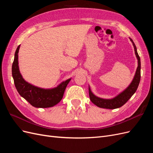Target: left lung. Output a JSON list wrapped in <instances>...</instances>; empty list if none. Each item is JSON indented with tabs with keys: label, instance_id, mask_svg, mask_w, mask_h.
<instances>
[{
	"label": "left lung",
	"instance_id": "8db88e82",
	"mask_svg": "<svg viewBox=\"0 0 153 153\" xmlns=\"http://www.w3.org/2000/svg\"><path fill=\"white\" fill-rule=\"evenodd\" d=\"M130 40L134 45L135 54L138 61V66L137 68L133 80L128 87L126 88L123 91L112 99H102L97 97L92 92L90 87L88 86L89 97H90L91 101L92 103L99 108L113 109L122 107L133 96L138 88L140 80V59L137 53V51L136 46L132 39L130 38Z\"/></svg>",
	"mask_w": 153,
	"mask_h": 153
}]
</instances>
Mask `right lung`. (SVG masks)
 Wrapping results in <instances>:
<instances>
[{"mask_svg":"<svg viewBox=\"0 0 153 153\" xmlns=\"http://www.w3.org/2000/svg\"><path fill=\"white\" fill-rule=\"evenodd\" d=\"M20 45L15 52L12 66V75L16 88L19 95L35 108H46L54 106L62 99L65 91L71 78L62 82L52 88H42L33 85L23 78L18 66V52Z\"/></svg>","mask_w":153,"mask_h":153,"instance_id":"1","label":"right lung"}]
</instances>
